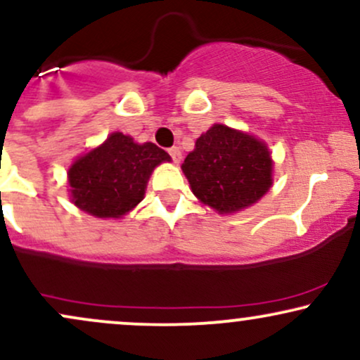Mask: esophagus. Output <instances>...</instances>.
Instances as JSON below:
<instances>
[{
    "label": "esophagus",
    "mask_w": 360,
    "mask_h": 360,
    "mask_svg": "<svg viewBox=\"0 0 360 360\" xmlns=\"http://www.w3.org/2000/svg\"><path fill=\"white\" fill-rule=\"evenodd\" d=\"M167 152H169V155L172 157V160H174V162H179V160H181L179 147H171Z\"/></svg>",
    "instance_id": "34e87169"
}]
</instances>
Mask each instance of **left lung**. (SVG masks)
I'll return each instance as SVG.
<instances>
[{"mask_svg": "<svg viewBox=\"0 0 360 360\" xmlns=\"http://www.w3.org/2000/svg\"><path fill=\"white\" fill-rule=\"evenodd\" d=\"M183 171L198 200L220 213L254 205L272 184L266 143L225 125H213L196 140Z\"/></svg>", "mask_w": 360, "mask_h": 360, "instance_id": "obj_1", "label": "left lung"}]
</instances>
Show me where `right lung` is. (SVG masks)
Returning a JSON list of instances; mask_svg holds the SVG:
<instances>
[{
	"mask_svg": "<svg viewBox=\"0 0 360 360\" xmlns=\"http://www.w3.org/2000/svg\"><path fill=\"white\" fill-rule=\"evenodd\" d=\"M171 160L155 143H139L111 134L101 147L79 157L69 169L72 203L100 218H118L142 201L155 166Z\"/></svg>",
	"mask_w": 360,
	"mask_h": 360,
	"instance_id": "add662e5",
	"label": "right lung"
}]
</instances>
